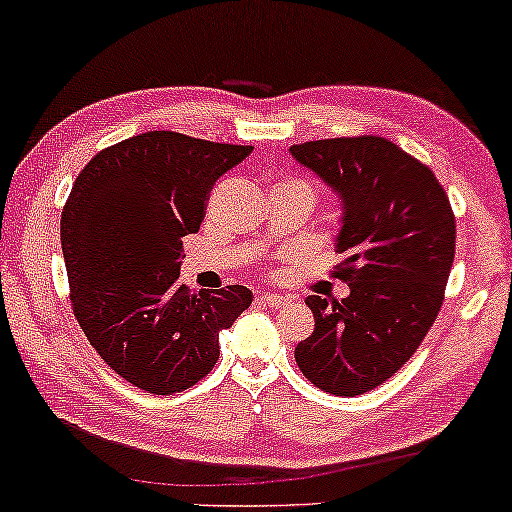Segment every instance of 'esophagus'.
<instances>
[{
	"instance_id": "34e87169",
	"label": "esophagus",
	"mask_w": 512,
	"mask_h": 512,
	"mask_svg": "<svg viewBox=\"0 0 512 512\" xmlns=\"http://www.w3.org/2000/svg\"><path fill=\"white\" fill-rule=\"evenodd\" d=\"M256 301H258V304L270 306V308H282V306H287V304H289L287 296H282V294H273V292H263V294H258V296H256Z\"/></svg>"
}]
</instances>
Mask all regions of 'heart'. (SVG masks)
Returning a JSON list of instances; mask_svg holds the SVG:
<instances>
[{
	"label": "heart",
	"mask_w": 512,
	"mask_h": 512,
	"mask_svg": "<svg viewBox=\"0 0 512 512\" xmlns=\"http://www.w3.org/2000/svg\"><path fill=\"white\" fill-rule=\"evenodd\" d=\"M294 185H304V187H308V185H306V182H294ZM308 189H311V187H308Z\"/></svg>",
	"instance_id": "heart-1"
}]
</instances>
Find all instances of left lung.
I'll use <instances>...</instances> for the list:
<instances>
[{
  "instance_id": "left-lung-1",
  "label": "left lung",
  "mask_w": 512,
  "mask_h": 512,
  "mask_svg": "<svg viewBox=\"0 0 512 512\" xmlns=\"http://www.w3.org/2000/svg\"><path fill=\"white\" fill-rule=\"evenodd\" d=\"M342 199L334 277L342 301L308 296L315 330L294 358L315 387L358 396L399 372L437 320L456 256L449 197L425 163L384 137L289 147Z\"/></svg>"
}]
</instances>
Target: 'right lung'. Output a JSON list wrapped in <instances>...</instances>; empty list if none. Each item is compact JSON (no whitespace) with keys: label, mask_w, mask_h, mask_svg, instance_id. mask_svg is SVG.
<instances>
[{"label":"right lung","mask_w":512,"mask_h":512,"mask_svg":"<svg viewBox=\"0 0 512 512\" xmlns=\"http://www.w3.org/2000/svg\"><path fill=\"white\" fill-rule=\"evenodd\" d=\"M249 154L242 144L142 132L99 151L63 206L75 318L104 363L149 394L206 377L218 334L254 299L242 285L189 292L178 282L182 237L199 230L220 175Z\"/></svg>","instance_id":"right-lung-1"}]
</instances>
